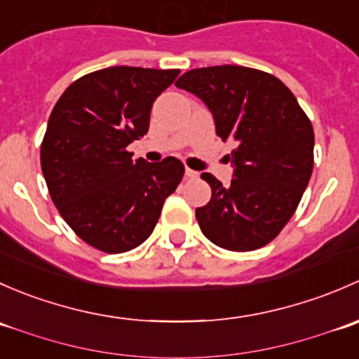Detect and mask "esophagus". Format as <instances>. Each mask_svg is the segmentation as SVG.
<instances>
[{
  "label": "esophagus",
  "mask_w": 359,
  "mask_h": 359,
  "mask_svg": "<svg viewBox=\"0 0 359 359\" xmlns=\"http://www.w3.org/2000/svg\"><path fill=\"white\" fill-rule=\"evenodd\" d=\"M186 177L187 179H198V177H200V173L198 172H194V170H191V168H186Z\"/></svg>",
  "instance_id": "esophagus-1"
}]
</instances>
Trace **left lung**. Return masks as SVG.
<instances>
[{
    "label": "left lung",
    "instance_id": "8db88e82",
    "mask_svg": "<svg viewBox=\"0 0 359 359\" xmlns=\"http://www.w3.org/2000/svg\"><path fill=\"white\" fill-rule=\"evenodd\" d=\"M212 111L217 135L233 142L231 186L201 179L212 198L196 208L201 233L220 248L250 252L271 243L299 206L314 165V132L276 76L243 66L187 71L175 81Z\"/></svg>",
    "mask_w": 359,
    "mask_h": 359
}]
</instances>
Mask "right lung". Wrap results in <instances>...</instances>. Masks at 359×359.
I'll list each match as a JSON object with an SVG mask.
<instances>
[{
	"label": "right lung",
	"mask_w": 359,
	"mask_h": 359,
	"mask_svg": "<svg viewBox=\"0 0 359 359\" xmlns=\"http://www.w3.org/2000/svg\"><path fill=\"white\" fill-rule=\"evenodd\" d=\"M179 69L114 66L67 86L41 142L48 193L67 226L90 247L123 253L153 233L184 165L133 159L126 151L149 130L153 102Z\"/></svg>",
	"instance_id": "1"
}]
</instances>
